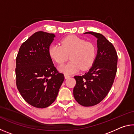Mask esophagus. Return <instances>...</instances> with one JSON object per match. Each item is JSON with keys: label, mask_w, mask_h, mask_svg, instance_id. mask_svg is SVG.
<instances>
[{"label": "esophagus", "mask_w": 134, "mask_h": 134, "mask_svg": "<svg viewBox=\"0 0 134 134\" xmlns=\"http://www.w3.org/2000/svg\"><path fill=\"white\" fill-rule=\"evenodd\" d=\"M64 77H65V79H68V78H69L70 76L69 75H68V74H64Z\"/></svg>", "instance_id": "esophagus-1"}]
</instances>
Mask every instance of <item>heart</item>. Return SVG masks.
Wrapping results in <instances>:
<instances>
[{
  "instance_id": "b5f03b06",
  "label": "heart",
  "mask_w": 134,
  "mask_h": 134,
  "mask_svg": "<svg viewBox=\"0 0 134 134\" xmlns=\"http://www.w3.org/2000/svg\"><path fill=\"white\" fill-rule=\"evenodd\" d=\"M48 54L58 64H63L70 55V62L58 67L60 71L70 74L80 69L83 71L89 69L96 58V49L92 42L75 35H70L61 41V45L51 44L48 48Z\"/></svg>"
}]
</instances>
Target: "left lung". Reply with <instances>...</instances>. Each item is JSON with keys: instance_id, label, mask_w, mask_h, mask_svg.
Segmentation results:
<instances>
[{"instance_id": "1", "label": "left lung", "mask_w": 134, "mask_h": 134, "mask_svg": "<svg viewBox=\"0 0 134 134\" xmlns=\"http://www.w3.org/2000/svg\"><path fill=\"white\" fill-rule=\"evenodd\" d=\"M97 38V52L89 71L74 76L76 85L73 89L76 100L83 106L99 103L107 96L114 81L117 71L118 55L115 47L101 34L87 32Z\"/></svg>"}]
</instances>
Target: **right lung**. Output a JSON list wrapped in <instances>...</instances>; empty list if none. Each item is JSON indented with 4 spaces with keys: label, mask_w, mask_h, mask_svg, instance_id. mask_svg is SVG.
Here are the masks:
<instances>
[{
    "label": "right lung",
    "mask_w": 134,
    "mask_h": 134,
    "mask_svg": "<svg viewBox=\"0 0 134 134\" xmlns=\"http://www.w3.org/2000/svg\"><path fill=\"white\" fill-rule=\"evenodd\" d=\"M55 36L43 31L31 35L20 47L16 59V78L18 90L27 103L45 108L57 96L64 80L48 54Z\"/></svg>",
    "instance_id": "obj_1"
}]
</instances>
